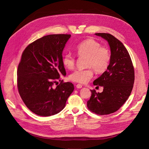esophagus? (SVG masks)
<instances>
[{
    "instance_id": "1",
    "label": "esophagus",
    "mask_w": 149,
    "mask_h": 149,
    "mask_svg": "<svg viewBox=\"0 0 149 149\" xmlns=\"http://www.w3.org/2000/svg\"><path fill=\"white\" fill-rule=\"evenodd\" d=\"M82 86H82L81 84H77L76 85V88H77V89H80V88H82Z\"/></svg>"
}]
</instances>
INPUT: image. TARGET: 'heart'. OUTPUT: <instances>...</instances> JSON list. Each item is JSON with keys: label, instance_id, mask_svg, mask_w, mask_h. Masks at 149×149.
I'll list each match as a JSON object with an SVG mask.
<instances>
[{"label": "heart", "instance_id": "1", "mask_svg": "<svg viewBox=\"0 0 149 149\" xmlns=\"http://www.w3.org/2000/svg\"><path fill=\"white\" fill-rule=\"evenodd\" d=\"M78 56L86 57L84 70H77L69 75V79L79 83H88L93 76L92 68L97 73H103L107 69L111 60L109 50L95 39L88 38L80 42L75 48ZM76 57L71 53H66L63 57V64L68 69H72L75 64Z\"/></svg>", "mask_w": 149, "mask_h": 149}]
</instances>
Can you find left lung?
I'll use <instances>...</instances> for the list:
<instances>
[{
	"instance_id": "obj_1",
	"label": "left lung",
	"mask_w": 149,
	"mask_h": 149,
	"mask_svg": "<svg viewBox=\"0 0 149 149\" xmlns=\"http://www.w3.org/2000/svg\"><path fill=\"white\" fill-rule=\"evenodd\" d=\"M95 34L107 41L111 60L107 70L93 83L103 86V91L91 90L87 106L96 114L108 115L118 111L129 97L135 80L134 68L127 50L118 39L108 33Z\"/></svg>"
}]
</instances>
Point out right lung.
<instances>
[{
    "instance_id": "right-lung-1",
    "label": "right lung",
    "mask_w": 149,
    "mask_h": 149,
    "mask_svg": "<svg viewBox=\"0 0 149 149\" xmlns=\"http://www.w3.org/2000/svg\"><path fill=\"white\" fill-rule=\"evenodd\" d=\"M70 34H51L37 39L25 49L17 69V87L26 107L35 114L49 116L64 109L74 89L72 83L53 85L66 73L62 52Z\"/></svg>"
}]
</instances>
